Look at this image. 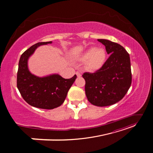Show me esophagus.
<instances>
[{"label":"esophagus","instance_id":"esophagus-1","mask_svg":"<svg viewBox=\"0 0 153 153\" xmlns=\"http://www.w3.org/2000/svg\"><path fill=\"white\" fill-rule=\"evenodd\" d=\"M76 76H77L78 77H80V76H82L81 73L79 72V71H76Z\"/></svg>","mask_w":153,"mask_h":153}]
</instances>
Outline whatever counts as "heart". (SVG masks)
<instances>
[{
    "mask_svg": "<svg viewBox=\"0 0 153 153\" xmlns=\"http://www.w3.org/2000/svg\"><path fill=\"white\" fill-rule=\"evenodd\" d=\"M106 57L105 50L102 48L92 47L87 50L82 59L86 60V68L91 71H95L102 67Z\"/></svg>",
    "mask_w": 153,
    "mask_h": 153,
    "instance_id": "heart-1",
    "label": "heart"
}]
</instances>
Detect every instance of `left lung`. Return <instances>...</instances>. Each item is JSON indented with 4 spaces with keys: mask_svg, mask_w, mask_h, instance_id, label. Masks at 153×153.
Returning <instances> with one entry per match:
<instances>
[{
    "mask_svg": "<svg viewBox=\"0 0 153 153\" xmlns=\"http://www.w3.org/2000/svg\"><path fill=\"white\" fill-rule=\"evenodd\" d=\"M105 46L110 56L96 71L82 75L85 80L88 101L95 106H106L122 100L131 84L129 55L119 44L107 39H98Z\"/></svg>",
    "mask_w": 153,
    "mask_h": 153,
    "instance_id": "8db88e82",
    "label": "left lung"
}]
</instances>
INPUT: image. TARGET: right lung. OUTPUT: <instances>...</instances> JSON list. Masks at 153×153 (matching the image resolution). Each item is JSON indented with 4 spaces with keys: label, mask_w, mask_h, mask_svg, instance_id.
Instances as JSON below:
<instances>
[{
    "label": "right lung",
    "mask_w": 153,
    "mask_h": 153,
    "mask_svg": "<svg viewBox=\"0 0 153 153\" xmlns=\"http://www.w3.org/2000/svg\"><path fill=\"white\" fill-rule=\"evenodd\" d=\"M52 43L39 42L32 45L21 55L17 72V87L22 98L30 105L43 109H53L61 106L68 92L76 78L65 79L59 75L39 78L30 73L27 66L29 57L39 46Z\"/></svg>",
    "instance_id": "right-lung-1"
}]
</instances>
